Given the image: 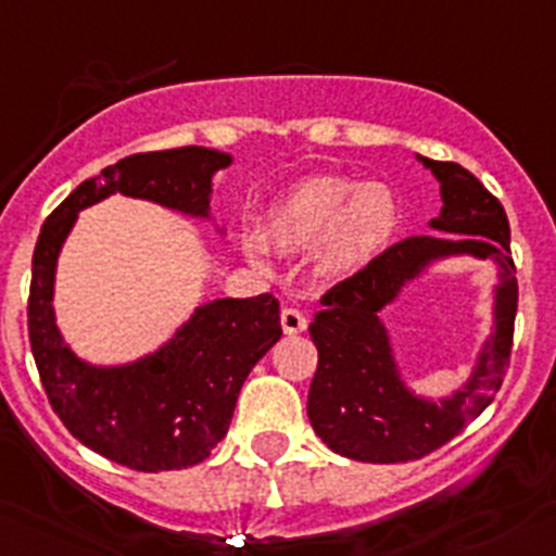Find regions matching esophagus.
Listing matches in <instances>:
<instances>
[{
  "label": "esophagus",
  "instance_id": "esophagus-1",
  "mask_svg": "<svg viewBox=\"0 0 556 556\" xmlns=\"http://www.w3.org/2000/svg\"><path fill=\"white\" fill-rule=\"evenodd\" d=\"M281 327L287 336H298V332H305L308 327V319L303 316V311L298 308H283L281 311Z\"/></svg>",
  "mask_w": 556,
  "mask_h": 556
}]
</instances>
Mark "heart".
<instances>
[{"label":"heart","mask_w":556,"mask_h":556,"mask_svg":"<svg viewBox=\"0 0 556 556\" xmlns=\"http://www.w3.org/2000/svg\"><path fill=\"white\" fill-rule=\"evenodd\" d=\"M401 220L395 193L382 182H354L338 174L303 179L267 213L273 240L287 251H311L327 275H352L366 267L395 235ZM256 264H267V242L242 237Z\"/></svg>","instance_id":"1"}]
</instances>
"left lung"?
I'll use <instances>...</instances> for the list:
<instances>
[{
	"label": "left lung",
	"mask_w": 556,
	"mask_h": 556,
	"mask_svg": "<svg viewBox=\"0 0 556 556\" xmlns=\"http://www.w3.org/2000/svg\"><path fill=\"white\" fill-rule=\"evenodd\" d=\"M417 161L440 179L442 210L428 224L440 235L406 237L361 273L336 283L321 298V311L308 327L319 352L308 390V420L330 451L354 462H415L451 442L494 401L510 363L519 283L505 210L458 163L420 155ZM451 255L489 257L501 269L495 332L479 353L473 377L451 396L433 402L405 388L381 311L433 261Z\"/></svg>",
	"instance_id": "obj_1"
}]
</instances>
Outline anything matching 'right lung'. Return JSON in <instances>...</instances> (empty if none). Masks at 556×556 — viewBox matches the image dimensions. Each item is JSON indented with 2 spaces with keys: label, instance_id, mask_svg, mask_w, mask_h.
Instances as JSON below:
<instances>
[{
  "label": "right lung",
  "instance_id": "right-lung-1",
  "mask_svg": "<svg viewBox=\"0 0 556 556\" xmlns=\"http://www.w3.org/2000/svg\"><path fill=\"white\" fill-rule=\"evenodd\" d=\"M226 166L229 152L207 147L123 157L84 179L37 237L26 316L46 395L81 445L136 472L193 467L224 440L242 382L281 338L278 300H213L155 352L125 366H92L56 327V258L78 213L114 193L210 220L213 177Z\"/></svg>",
  "mask_w": 556,
  "mask_h": 556
}]
</instances>
